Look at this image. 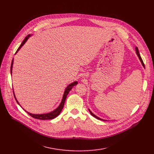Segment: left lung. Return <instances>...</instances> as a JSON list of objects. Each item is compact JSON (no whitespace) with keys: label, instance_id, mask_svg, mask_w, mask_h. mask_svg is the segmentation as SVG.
<instances>
[{"label":"left lung","instance_id":"left-lung-1","mask_svg":"<svg viewBox=\"0 0 154 154\" xmlns=\"http://www.w3.org/2000/svg\"><path fill=\"white\" fill-rule=\"evenodd\" d=\"M135 49H136V53H137V55H138V58H139V59H140V61H141V63L142 65H143V66L144 68V67H145V66H144V63H143V60H142V58H141V56H140V53H139V51H138V48H137V47H136V48H135ZM89 112H90V114H91L93 117L96 118V119H99V120H101V121H106V120L102 119H101V118H100L97 117V116H96L95 115H94V114L91 112V110H90V109H89Z\"/></svg>","mask_w":154,"mask_h":154}]
</instances>
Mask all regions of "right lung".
<instances>
[{
    "instance_id": "add662e5",
    "label": "right lung",
    "mask_w": 154,
    "mask_h": 154,
    "mask_svg": "<svg viewBox=\"0 0 154 154\" xmlns=\"http://www.w3.org/2000/svg\"><path fill=\"white\" fill-rule=\"evenodd\" d=\"M30 36H31V35H28L25 38V39H24V41H23V42H22L21 45H20V46L19 47V48L17 49V50L16 54L19 51V49L21 48L22 46H23V45L26 42V41H27V39L29 38ZM13 60H14V59H13L12 62H11V69H10L11 74H12L13 64V61H14ZM77 83H78L77 81L74 82H72V83L69 84L66 88V89H65L64 92V94H63V98H62L61 102L60 105H59L55 109H54V111H52V112H50V113H45V114H32V113H30L27 112L26 110H25V109H24V108H23V109H24V110L26 112H27L30 116H31L33 117V118H35V119H41V120H49V119H54V118H55L57 116H58L60 114V113H61V110H62V109L63 108V106H64V104L66 99V97H67L68 93H69V91L71 90V89L72 88V87H73L74 86H75L76 85H77ZM13 94H14V98H15V99H16L17 103L20 106V105L19 104V103L18 102V101L17 100V99H16V97H15V94H14V91H13ZM22 108H23V107H22Z\"/></svg>"
}]
</instances>
